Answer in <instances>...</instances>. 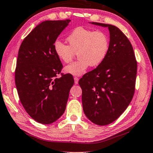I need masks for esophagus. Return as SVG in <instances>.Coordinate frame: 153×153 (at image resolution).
Masks as SVG:
<instances>
[{"label": "esophagus", "instance_id": "1", "mask_svg": "<svg viewBox=\"0 0 153 153\" xmlns=\"http://www.w3.org/2000/svg\"><path fill=\"white\" fill-rule=\"evenodd\" d=\"M74 84H78V82H79V78H78V77H74Z\"/></svg>", "mask_w": 153, "mask_h": 153}]
</instances>
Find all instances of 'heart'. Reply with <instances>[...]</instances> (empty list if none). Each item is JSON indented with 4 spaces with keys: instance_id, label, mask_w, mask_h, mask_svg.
<instances>
[{
    "instance_id": "1",
    "label": "heart",
    "mask_w": 153,
    "mask_h": 153,
    "mask_svg": "<svg viewBox=\"0 0 153 153\" xmlns=\"http://www.w3.org/2000/svg\"><path fill=\"white\" fill-rule=\"evenodd\" d=\"M67 41L69 45L56 41L53 48L57 57L65 63L71 62L74 53L78 54V61L65 67V72L74 76L84 74L89 66L102 64L110 49L108 36L102 31L77 27L69 33Z\"/></svg>"
}]
</instances>
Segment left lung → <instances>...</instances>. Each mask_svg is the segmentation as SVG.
<instances>
[{"label": "left lung", "instance_id": "8db88e82", "mask_svg": "<svg viewBox=\"0 0 153 153\" xmlns=\"http://www.w3.org/2000/svg\"><path fill=\"white\" fill-rule=\"evenodd\" d=\"M108 27L110 49L105 59L79 81L84 114L93 123L104 126L115 121L127 108L135 91L137 62L127 37L111 25Z\"/></svg>", "mask_w": 153, "mask_h": 153}]
</instances>
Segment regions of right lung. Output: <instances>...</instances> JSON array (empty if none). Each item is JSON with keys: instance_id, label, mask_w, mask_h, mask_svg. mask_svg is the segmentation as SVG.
<instances>
[{"instance_id": "obj_1", "label": "right lung", "mask_w": 153, "mask_h": 153, "mask_svg": "<svg viewBox=\"0 0 153 153\" xmlns=\"http://www.w3.org/2000/svg\"><path fill=\"white\" fill-rule=\"evenodd\" d=\"M70 19L47 20L37 25L19 47L15 69V85L26 112L43 124H52L65 112L74 81L62 74V65L55 53L57 38Z\"/></svg>"}]
</instances>
